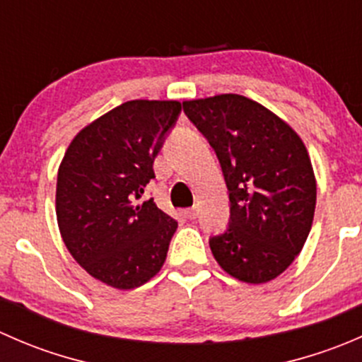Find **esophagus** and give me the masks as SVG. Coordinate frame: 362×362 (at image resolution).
Masks as SVG:
<instances>
[{"instance_id":"1","label":"esophagus","mask_w":362,"mask_h":362,"mask_svg":"<svg viewBox=\"0 0 362 362\" xmlns=\"http://www.w3.org/2000/svg\"><path fill=\"white\" fill-rule=\"evenodd\" d=\"M185 215H187V218H196L198 217V206H191V208H187V210H185Z\"/></svg>"}]
</instances>
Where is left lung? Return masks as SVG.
Listing matches in <instances>:
<instances>
[{"mask_svg": "<svg viewBox=\"0 0 362 362\" xmlns=\"http://www.w3.org/2000/svg\"><path fill=\"white\" fill-rule=\"evenodd\" d=\"M182 105L217 154L229 191L228 231L210 238L215 261L240 282L276 279L301 252L315 214L305 144L276 113L240 94Z\"/></svg>", "mask_w": 362, "mask_h": 362, "instance_id": "1", "label": "left lung"}]
</instances>
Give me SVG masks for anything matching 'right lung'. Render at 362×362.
Returning a JSON list of instances; mask_svg holds the SVG:
<instances>
[{
    "label": "right lung",
    "instance_id": "1",
    "mask_svg": "<svg viewBox=\"0 0 362 362\" xmlns=\"http://www.w3.org/2000/svg\"><path fill=\"white\" fill-rule=\"evenodd\" d=\"M180 101L133 100L80 129L59 164L56 215L76 262L100 282L129 291L166 261L177 221L140 202Z\"/></svg>",
    "mask_w": 362,
    "mask_h": 362
}]
</instances>
